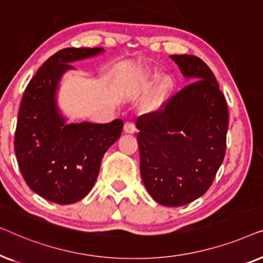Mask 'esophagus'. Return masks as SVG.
<instances>
[{"label":"esophagus","instance_id":"obj_1","mask_svg":"<svg viewBox=\"0 0 263 263\" xmlns=\"http://www.w3.org/2000/svg\"><path fill=\"white\" fill-rule=\"evenodd\" d=\"M123 130H124L125 134H134V133L136 132L134 122H133V121H127V122H125Z\"/></svg>","mask_w":263,"mask_h":263}]
</instances>
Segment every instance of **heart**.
<instances>
[{
    "label": "heart",
    "instance_id": "heart-1",
    "mask_svg": "<svg viewBox=\"0 0 263 263\" xmlns=\"http://www.w3.org/2000/svg\"><path fill=\"white\" fill-rule=\"evenodd\" d=\"M148 78L152 80L154 75ZM174 87V79H172L170 75H161V77L157 80L156 85H154L152 92H151L148 100H147L146 104V109L148 111H157L161 109V107L166 104L168 98L171 97Z\"/></svg>",
    "mask_w": 263,
    "mask_h": 263
}]
</instances>
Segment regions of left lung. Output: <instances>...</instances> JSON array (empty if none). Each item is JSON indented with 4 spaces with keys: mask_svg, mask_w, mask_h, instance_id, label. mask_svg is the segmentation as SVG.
I'll return each instance as SVG.
<instances>
[{
    "mask_svg": "<svg viewBox=\"0 0 263 263\" xmlns=\"http://www.w3.org/2000/svg\"><path fill=\"white\" fill-rule=\"evenodd\" d=\"M186 80L164 110L136 121L140 172L147 192L166 207L207 192L224 160L229 111L210 67L192 55L170 56Z\"/></svg>",
    "mask_w": 263,
    "mask_h": 263,
    "instance_id": "1",
    "label": "left lung"
}]
</instances>
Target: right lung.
<instances>
[{
  "label": "right lung",
  "mask_w": 263,
  "mask_h": 263,
  "mask_svg": "<svg viewBox=\"0 0 263 263\" xmlns=\"http://www.w3.org/2000/svg\"><path fill=\"white\" fill-rule=\"evenodd\" d=\"M103 48H68L46 60L25 89L14 148L27 185L43 199L70 204L84 199L98 177L104 154L121 136L123 122L68 123L59 105L63 75L71 63Z\"/></svg>",
  "instance_id": "1"
}]
</instances>
